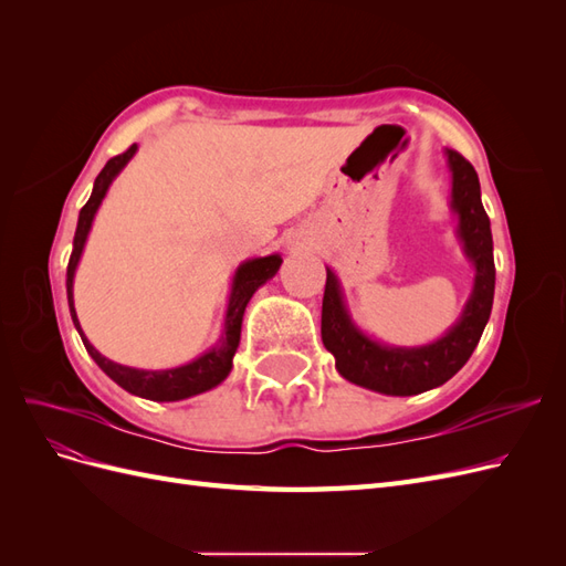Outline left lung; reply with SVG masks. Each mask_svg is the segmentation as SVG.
I'll use <instances>...</instances> for the list:
<instances>
[{
    "mask_svg": "<svg viewBox=\"0 0 566 566\" xmlns=\"http://www.w3.org/2000/svg\"><path fill=\"white\" fill-rule=\"evenodd\" d=\"M447 158L453 175L451 208L458 214V238L474 266L472 295L447 335L424 347L380 345L356 328L335 271L325 269L328 276L321 312L323 345L335 356V368L342 378L389 397H410L451 380L468 364L491 316L495 287L491 221L484 212L474 167L451 148H447Z\"/></svg>",
    "mask_w": 566,
    "mask_h": 566,
    "instance_id": "1",
    "label": "left lung"
}]
</instances>
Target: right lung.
<instances>
[{
	"instance_id": "obj_1",
	"label": "right lung",
	"mask_w": 566,
	"mask_h": 566,
	"mask_svg": "<svg viewBox=\"0 0 566 566\" xmlns=\"http://www.w3.org/2000/svg\"><path fill=\"white\" fill-rule=\"evenodd\" d=\"M134 153H136V144H132L125 153H119V156H115L106 163V167L101 169L96 181H94V191H92L87 205L80 210L75 241H73V254H71V262H67V279H65L67 306H71V316H73L75 328L84 342V349L90 352V356L98 364V368L104 370L113 382H117L129 394H136V397H144L150 401H181L188 397H196V394L208 391V389L217 387L219 382L227 380V375L231 373V366H233V354L238 349V342H241V325H243L245 306H248L250 297L254 295L256 287L276 276V271L281 269L283 260H281V254H269V256H256V260H248L238 266L235 276H233V285H231L229 310H227V318H224V333H221V339L210 352H205L202 356L193 358L191 364L179 366V368H167V370H142V368H129L123 364H115L104 354H98L80 328L75 304H73V279H75V269H77V262L82 256L84 243H87V235H90L98 205L106 198V191L113 184V179L123 172V167L134 158Z\"/></svg>"
}]
</instances>
